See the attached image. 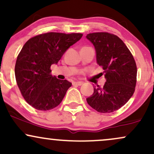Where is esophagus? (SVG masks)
Returning <instances> with one entry per match:
<instances>
[{
    "label": "esophagus",
    "instance_id": "1",
    "mask_svg": "<svg viewBox=\"0 0 154 154\" xmlns=\"http://www.w3.org/2000/svg\"><path fill=\"white\" fill-rule=\"evenodd\" d=\"M72 85H78V86H80L82 85V82H74L72 83Z\"/></svg>",
    "mask_w": 154,
    "mask_h": 154
}]
</instances>
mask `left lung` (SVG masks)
<instances>
[{
    "label": "left lung",
    "instance_id": "8db88e82",
    "mask_svg": "<svg viewBox=\"0 0 154 154\" xmlns=\"http://www.w3.org/2000/svg\"><path fill=\"white\" fill-rule=\"evenodd\" d=\"M94 45L97 63L102 66L106 82L94 88L87 102L100 113L114 112L130 100L135 90L137 66L133 56L119 37L109 32L86 36Z\"/></svg>",
    "mask_w": 154,
    "mask_h": 154
}]
</instances>
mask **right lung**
Segmentation results:
<instances>
[{"label": "right lung", "mask_w": 154, "mask_h": 154, "mask_svg": "<svg viewBox=\"0 0 154 154\" xmlns=\"http://www.w3.org/2000/svg\"><path fill=\"white\" fill-rule=\"evenodd\" d=\"M81 33L47 32L33 37L21 50L15 64L17 85L31 106L48 111L59 106L72 83L51 75V66L57 63Z\"/></svg>", "instance_id": "add662e5"}]
</instances>
